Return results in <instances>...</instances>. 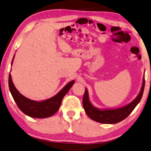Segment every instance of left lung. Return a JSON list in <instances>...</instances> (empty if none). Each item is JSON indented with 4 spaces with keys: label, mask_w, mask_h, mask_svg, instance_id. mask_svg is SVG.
<instances>
[{
    "label": "left lung",
    "mask_w": 151,
    "mask_h": 151,
    "mask_svg": "<svg viewBox=\"0 0 151 151\" xmlns=\"http://www.w3.org/2000/svg\"><path fill=\"white\" fill-rule=\"evenodd\" d=\"M145 85V78H143L142 86L140 92L138 96L129 104L124 107L114 110H101L96 108L92 105L88 98L87 90H85L84 94L83 96V106L86 113L91 119L100 123L104 124H115L124 120L127 118L134 108L137 106L142 97Z\"/></svg>",
    "instance_id": "left-lung-1"
}]
</instances>
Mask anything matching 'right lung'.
I'll use <instances>...</instances> for the list:
<instances>
[{
	"mask_svg": "<svg viewBox=\"0 0 151 151\" xmlns=\"http://www.w3.org/2000/svg\"><path fill=\"white\" fill-rule=\"evenodd\" d=\"M13 62V61H12ZM75 82L73 80L68 83L56 96L48 100L36 102L24 97L21 94L13 83L11 73L9 77V87L12 96L15 101L17 106L24 114L30 117L37 118H47L53 116L58 112L60 107L64 96L68 92Z\"/></svg>",
	"mask_w": 151,
	"mask_h": 151,
	"instance_id": "add662e5",
	"label": "right lung"
}]
</instances>
